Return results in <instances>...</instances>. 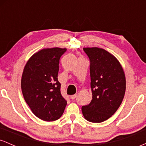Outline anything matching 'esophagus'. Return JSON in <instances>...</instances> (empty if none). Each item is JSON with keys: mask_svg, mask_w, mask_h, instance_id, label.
<instances>
[{"mask_svg": "<svg viewBox=\"0 0 146 146\" xmlns=\"http://www.w3.org/2000/svg\"><path fill=\"white\" fill-rule=\"evenodd\" d=\"M76 97H77L76 95H73L71 96V98L72 99V100H75V99L76 98Z\"/></svg>", "mask_w": 146, "mask_h": 146, "instance_id": "34e87169", "label": "esophagus"}]
</instances>
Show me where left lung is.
Returning <instances> with one entry per match:
<instances>
[{
  "label": "left lung",
  "mask_w": 146,
  "mask_h": 146,
  "mask_svg": "<svg viewBox=\"0 0 146 146\" xmlns=\"http://www.w3.org/2000/svg\"><path fill=\"white\" fill-rule=\"evenodd\" d=\"M90 60L92 100L82 107L87 121L100 123L110 118L121 105L125 91V78L115 56L103 48H84Z\"/></svg>",
  "instance_id": "obj_1"
}]
</instances>
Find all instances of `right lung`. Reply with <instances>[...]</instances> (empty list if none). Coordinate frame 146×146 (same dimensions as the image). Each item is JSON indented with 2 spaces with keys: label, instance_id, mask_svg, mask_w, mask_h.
<instances>
[{
  "label": "right lung",
  "instance_id": "right-lung-1",
  "mask_svg": "<svg viewBox=\"0 0 146 146\" xmlns=\"http://www.w3.org/2000/svg\"><path fill=\"white\" fill-rule=\"evenodd\" d=\"M66 51L65 48H44L33 54L24 68L23 97L32 113L44 121L58 119L66 106L58 80L60 59Z\"/></svg>",
  "mask_w": 146,
  "mask_h": 146
}]
</instances>
